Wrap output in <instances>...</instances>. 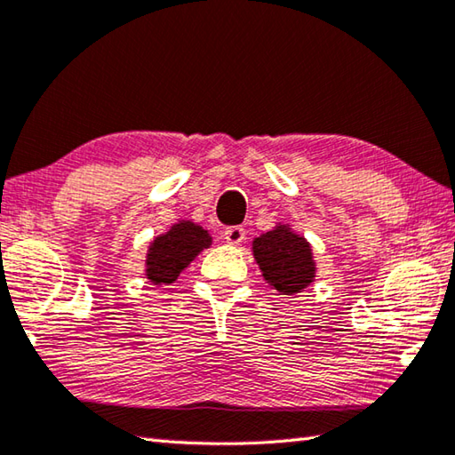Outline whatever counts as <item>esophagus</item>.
Masks as SVG:
<instances>
[{
	"mask_svg": "<svg viewBox=\"0 0 455 455\" xmlns=\"http://www.w3.org/2000/svg\"><path fill=\"white\" fill-rule=\"evenodd\" d=\"M244 235H246L244 228L235 227V228H227L225 233H222V238H225L228 244H241L244 241Z\"/></svg>",
	"mask_w": 455,
	"mask_h": 455,
	"instance_id": "1",
	"label": "esophagus"
}]
</instances>
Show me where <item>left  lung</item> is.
Returning <instances> with one entry per match:
<instances>
[{
	"label": "left lung",
	"mask_w": 455,
	"mask_h": 455,
	"mask_svg": "<svg viewBox=\"0 0 455 455\" xmlns=\"http://www.w3.org/2000/svg\"><path fill=\"white\" fill-rule=\"evenodd\" d=\"M252 257L263 279L281 295L303 292L317 276L311 243L291 225H276L252 241Z\"/></svg>",
	"instance_id": "1"
}]
</instances>
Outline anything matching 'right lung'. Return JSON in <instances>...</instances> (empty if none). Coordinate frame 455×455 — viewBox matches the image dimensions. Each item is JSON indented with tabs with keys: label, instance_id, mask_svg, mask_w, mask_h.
<instances>
[{
	"label": "right lung",
	"instance_id": "obj_1",
	"mask_svg": "<svg viewBox=\"0 0 455 455\" xmlns=\"http://www.w3.org/2000/svg\"><path fill=\"white\" fill-rule=\"evenodd\" d=\"M212 236L192 220H176L166 233L154 236L146 251L144 275L152 284H172L180 273L204 249H211Z\"/></svg>",
	"mask_w": 455,
	"mask_h": 455
}]
</instances>
